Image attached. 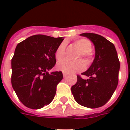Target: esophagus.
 Masks as SVG:
<instances>
[{"instance_id": "esophagus-1", "label": "esophagus", "mask_w": 130, "mask_h": 130, "mask_svg": "<svg viewBox=\"0 0 130 130\" xmlns=\"http://www.w3.org/2000/svg\"><path fill=\"white\" fill-rule=\"evenodd\" d=\"M62 75H63V77H64V78H65V77H67V76H68V74L63 72V73H62Z\"/></svg>"}]
</instances>
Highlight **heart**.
<instances>
[{"label":"heart","instance_id":"b5f03b06","mask_svg":"<svg viewBox=\"0 0 130 130\" xmlns=\"http://www.w3.org/2000/svg\"><path fill=\"white\" fill-rule=\"evenodd\" d=\"M75 46L79 48L81 52L80 56L84 58L87 63L91 61V54L90 51L92 49V43L90 40L83 38L76 41ZM65 54V46L64 43L60 44L56 51V58L57 60L62 59ZM57 69L65 73H75L83 71L86 68V64L83 60H78L72 61L68 59H64L58 62L56 65Z\"/></svg>","mask_w":130,"mask_h":130}]
</instances>
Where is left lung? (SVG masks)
I'll use <instances>...</instances> for the list:
<instances>
[{
  "label": "left lung",
  "instance_id": "8db88e82",
  "mask_svg": "<svg viewBox=\"0 0 130 130\" xmlns=\"http://www.w3.org/2000/svg\"><path fill=\"white\" fill-rule=\"evenodd\" d=\"M80 35L93 43L95 56L90 68L82 73L89 78L83 79L77 76V82L71 90L77 103L95 109L104 105L116 89L120 62L115 46L105 37L88 32Z\"/></svg>",
  "mask_w": 130,
  "mask_h": 130
}]
</instances>
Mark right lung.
<instances>
[{"mask_svg":"<svg viewBox=\"0 0 130 130\" xmlns=\"http://www.w3.org/2000/svg\"><path fill=\"white\" fill-rule=\"evenodd\" d=\"M62 37L35 35L19 43L12 59L13 89L24 105L38 109L54 100L62 72L48 71L56 62V51Z\"/></svg>","mask_w":130,"mask_h":130,"instance_id":"1","label":"right lung"}]
</instances>
